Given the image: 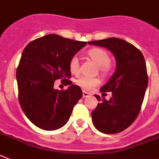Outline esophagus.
<instances>
[{"instance_id":"34e87169","label":"esophagus","mask_w":159,"mask_h":159,"mask_svg":"<svg viewBox=\"0 0 159 159\" xmlns=\"http://www.w3.org/2000/svg\"><path fill=\"white\" fill-rule=\"evenodd\" d=\"M90 95V93H88V92L86 91H84L82 92V96H83V98H86V97H89V96Z\"/></svg>"}]
</instances>
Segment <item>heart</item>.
Instances as JSON below:
<instances>
[{
	"instance_id": "1",
	"label": "heart",
	"mask_w": 159,
	"mask_h": 159,
	"mask_svg": "<svg viewBox=\"0 0 159 159\" xmlns=\"http://www.w3.org/2000/svg\"><path fill=\"white\" fill-rule=\"evenodd\" d=\"M89 58L98 65L99 73L103 77H107L111 73V65L110 64V57L106 51L101 48H92L86 53ZM69 71L73 75H77L79 73V60L77 57H73L69 62ZM77 86L83 89L84 90H91L93 88L98 86L100 81L98 77H81L75 81Z\"/></svg>"
}]
</instances>
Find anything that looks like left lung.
<instances>
[{
	"label": "left lung",
	"mask_w": 159,
	"mask_h": 159,
	"mask_svg": "<svg viewBox=\"0 0 159 159\" xmlns=\"http://www.w3.org/2000/svg\"><path fill=\"white\" fill-rule=\"evenodd\" d=\"M88 43L106 48L116 60L114 74L100 89L102 93L112 92V97L107 101L94 95L100 102L92 111V121L101 133H120L135 120L145 97L148 75L143 55L135 46L121 39L108 38Z\"/></svg>",
	"instance_id": "left-lung-1"
}]
</instances>
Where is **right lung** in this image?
Returning a JSON list of instances; mask_svg holds the SVG:
<instances>
[{
    "mask_svg": "<svg viewBox=\"0 0 159 159\" xmlns=\"http://www.w3.org/2000/svg\"><path fill=\"white\" fill-rule=\"evenodd\" d=\"M86 44L52 34L24 48L16 72L18 100L26 117L39 129L52 131L63 127L82 98V89L69 80V62ZM56 80L69 88L55 90Z\"/></svg>",
    "mask_w": 159,
    "mask_h": 159,
    "instance_id": "obj_1",
    "label": "right lung"
}]
</instances>
